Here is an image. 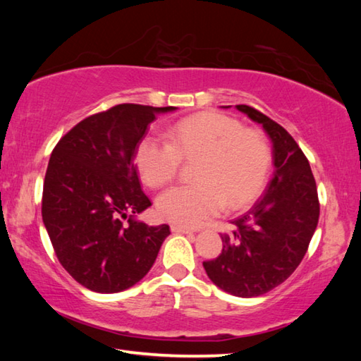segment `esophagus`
Listing matches in <instances>:
<instances>
[{"mask_svg": "<svg viewBox=\"0 0 361 361\" xmlns=\"http://www.w3.org/2000/svg\"><path fill=\"white\" fill-rule=\"evenodd\" d=\"M171 231L175 234H192V229L185 228V226H180V225H172L171 226Z\"/></svg>", "mask_w": 361, "mask_h": 361, "instance_id": "esophagus-1", "label": "esophagus"}]
</instances>
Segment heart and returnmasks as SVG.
<instances>
[{"label":"heart","mask_w":361,"mask_h":361,"mask_svg":"<svg viewBox=\"0 0 361 361\" xmlns=\"http://www.w3.org/2000/svg\"><path fill=\"white\" fill-rule=\"evenodd\" d=\"M135 161L150 188L171 183L181 161H195V185L169 189L157 200L161 219L192 228L219 216L225 204L235 211L255 202L270 176L273 153L264 132L245 128L228 114L206 111L176 122L169 142L142 137Z\"/></svg>","instance_id":"1"}]
</instances>
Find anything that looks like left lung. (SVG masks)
Here are the masks:
<instances>
[{"label":"left lung","mask_w":361,"mask_h":361,"mask_svg":"<svg viewBox=\"0 0 361 361\" xmlns=\"http://www.w3.org/2000/svg\"><path fill=\"white\" fill-rule=\"evenodd\" d=\"M273 142L274 176L264 195L231 233L221 234L224 250L203 267L209 279L234 296L252 298L278 287L307 252L319 217L317 183L309 159L286 128L250 105H235Z\"/></svg>","instance_id":"8db88e82"}]
</instances>
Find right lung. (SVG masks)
<instances>
[{
	"instance_id": "add662e5",
	"label": "right lung",
	"mask_w": 361,
	"mask_h": 361,
	"mask_svg": "<svg viewBox=\"0 0 361 361\" xmlns=\"http://www.w3.org/2000/svg\"><path fill=\"white\" fill-rule=\"evenodd\" d=\"M173 110L114 105L80 121L54 147L42 217L59 262L83 287L116 293L135 286L171 234L169 225L133 219L152 204L141 189L135 153L157 114Z\"/></svg>"
}]
</instances>
